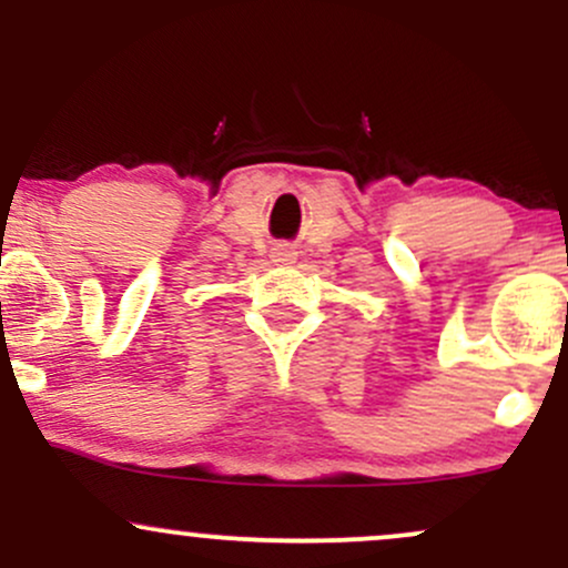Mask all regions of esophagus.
I'll use <instances>...</instances> for the list:
<instances>
[{
  "mask_svg": "<svg viewBox=\"0 0 568 568\" xmlns=\"http://www.w3.org/2000/svg\"><path fill=\"white\" fill-rule=\"evenodd\" d=\"M280 256H283L280 262H291V253H280Z\"/></svg>",
  "mask_w": 568,
  "mask_h": 568,
  "instance_id": "1",
  "label": "esophagus"
}]
</instances>
